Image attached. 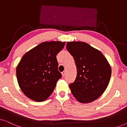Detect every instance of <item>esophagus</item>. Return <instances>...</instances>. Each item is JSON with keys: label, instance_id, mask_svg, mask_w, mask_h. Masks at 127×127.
<instances>
[{"label": "esophagus", "instance_id": "1", "mask_svg": "<svg viewBox=\"0 0 127 127\" xmlns=\"http://www.w3.org/2000/svg\"><path fill=\"white\" fill-rule=\"evenodd\" d=\"M66 75V71H64L62 73V77H64Z\"/></svg>", "mask_w": 127, "mask_h": 127}]
</instances>
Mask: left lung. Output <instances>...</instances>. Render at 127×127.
Here are the masks:
<instances>
[{"mask_svg":"<svg viewBox=\"0 0 127 127\" xmlns=\"http://www.w3.org/2000/svg\"><path fill=\"white\" fill-rule=\"evenodd\" d=\"M66 49L74 58L77 74L69 85L75 98L81 103L92 102L109 84L111 67L100 51L84 42H68Z\"/></svg>","mask_w":127,"mask_h":127,"instance_id":"1","label":"left lung"}]
</instances>
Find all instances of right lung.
Segmentation results:
<instances>
[{"label": "right lung", "mask_w": 127, "mask_h": 127, "mask_svg": "<svg viewBox=\"0 0 127 127\" xmlns=\"http://www.w3.org/2000/svg\"><path fill=\"white\" fill-rule=\"evenodd\" d=\"M65 44L60 41L42 42L22 57L16 67V78L21 91L28 98L43 101L52 93L62 77L56 56Z\"/></svg>", "instance_id": "right-lung-1"}]
</instances>
